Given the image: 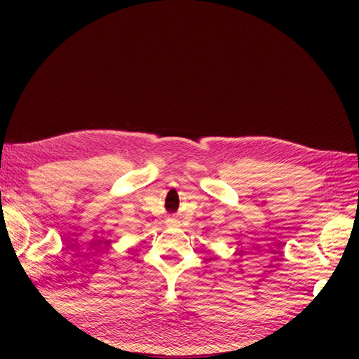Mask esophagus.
<instances>
[{
    "mask_svg": "<svg viewBox=\"0 0 359 359\" xmlns=\"http://www.w3.org/2000/svg\"><path fill=\"white\" fill-rule=\"evenodd\" d=\"M168 225H170V226H179V222L175 219H171L170 224H168Z\"/></svg>",
    "mask_w": 359,
    "mask_h": 359,
    "instance_id": "1",
    "label": "esophagus"
}]
</instances>
